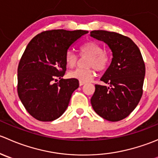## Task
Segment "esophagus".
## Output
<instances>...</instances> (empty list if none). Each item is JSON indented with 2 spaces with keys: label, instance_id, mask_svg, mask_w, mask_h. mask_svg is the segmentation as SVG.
Wrapping results in <instances>:
<instances>
[{
  "label": "esophagus",
  "instance_id": "34e87169",
  "mask_svg": "<svg viewBox=\"0 0 158 158\" xmlns=\"http://www.w3.org/2000/svg\"><path fill=\"white\" fill-rule=\"evenodd\" d=\"M85 83V82H82V81H79V85H80V86L83 85Z\"/></svg>",
  "mask_w": 158,
  "mask_h": 158
}]
</instances>
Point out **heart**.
Returning <instances> with one entry per match:
<instances>
[{"instance_id":"obj_1","label":"heart","mask_w":158,"mask_h":158,"mask_svg":"<svg viewBox=\"0 0 158 158\" xmlns=\"http://www.w3.org/2000/svg\"><path fill=\"white\" fill-rule=\"evenodd\" d=\"M82 56H88L86 66L85 69H76L69 72L68 76L71 79H76L82 82H89L95 75V69L102 73L108 69L110 63L109 57L103 52L101 46L94 41H89L82 44L79 48ZM78 56L73 51L69 50L65 56V63L67 67L73 68L76 66Z\"/></svg>"}]
</instances>
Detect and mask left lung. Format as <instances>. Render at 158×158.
<instances>
[{"mask_svg":"<svg viewBox=\"0 0 158 158\" xmlns=\"http://www.w3.org/2000/svg\"><path fill=\"white\" fill-rule=\"evenodd\" d=\"M90 36L106 43L113 56L101 78L109 86L95 85L91 104L103 118L121 121L134 111L142 96L145 65L141 51L130 38L115 32L93 30Z\"/></svg>","mask_w":158,"mask_h":158,"instance_id":"obj_1","label":"left lung"}]
</instances>
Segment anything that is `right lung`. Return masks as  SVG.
Returning a JSON list of instances; mask_svg holds the SVG:
<instances>
[{
    "label": "right lung",
    "instance_id": "right-lung-1",
    "mask_svg": "<svg viewBox=\"0 0 158 158\" xmlns=\"http://www.w3.org/2000/svg\"><path fill=\"white\" fill-rule=\"evenodd\" d=\"M86 30H52L35 36L25 49L17 69V93L34 118L51 122L65 112L79 80L63 79L65 56ZM56 77L60 81L54 84Z\"/></svg>",
    "mask_w": 158,
    "mask_h": 158
}]
</instances>
